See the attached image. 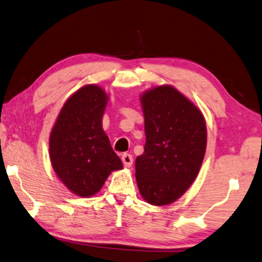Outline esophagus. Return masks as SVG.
Masks as SVG:
<instances>
[{
	"label": "esophagus",
	"mask_w": 262,
	"mask_h": 262,
	"mask_svg": "<svg viewBox=\"0 0 262 262\" xmlns=\"http://www.w3.org/2000/svg\"><path fill=\"white\" fill-rule=\"evenodd\" d=\"M121 159H122L124 167H126V168H130L132 167V164H133V156L130 155V154H127V152L123 154Z\"/></svg>",
	"instance_id": "esophagus-1"
}]
</instances>
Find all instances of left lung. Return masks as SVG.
<instances>
[{
	"label": "left lung",
	"mask_w": 262,
	"mask_h": 262,
	"mask_svg": "<svg viewBox=\"0 0 262 262\" xmlns=\"http://www.w3.org/2000/svg\"><path fill=\"white\" fill-rule=\"evenodd\" d=\"M146 144L136 157L140 193L151 205H168L193 183L206 149L202 112L172 86L163 85L141 97Z\"/></svg>",
	"instance_id": "1"
}]
</instances>
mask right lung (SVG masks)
I'll list each match as a JSON object with an SVG mask.
<instances>
[{
	"label": "right lung",
	"mask_w": 262,
	"mask_h": 262,
	"mask_svg": "<svg viewBox=\"0 0 262 262\" xmlns=\"http://www.w3.org/2000/svg\"><path fill=\"white\" fill-rule=\"evenodd\" d=\"M107 100L99 86L81 87L65 102L50 134L52 168L77 196H93L112 171L122 169L102 129Z\"/></svg>",
	"instance_id": "1"
}]
</instances>
